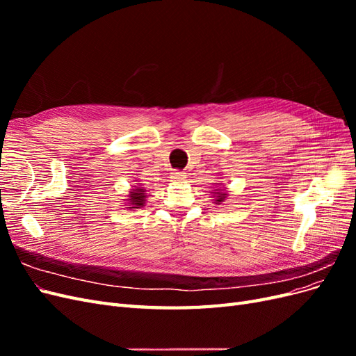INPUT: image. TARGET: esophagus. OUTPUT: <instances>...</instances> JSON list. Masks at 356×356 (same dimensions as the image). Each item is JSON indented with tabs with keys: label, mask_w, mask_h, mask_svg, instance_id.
<instances>
[{
	"label": "esophagus",
	"mask_w": 356,
	"mask_h": 356,
	"mask_svg": "<svg viewBox=\"0 0 356 356\" xmlns=\"http://www.w3.org/2000/svg\"><path fill=\"white\" fill-rule=\"evenodd\" d=\"M170 178H172V181H174V182H182V181H184V178H186V174H182V172H179V170H174L170 174Z\"/></svg>",
	"instance_id": "1"
}]
</instances>
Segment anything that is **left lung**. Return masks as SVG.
Instances as JSON below:
<instances>
[{
  "label": "left lung",
  "mask_w": 356,
  "mask_h": 356,
  "mask_svg": "<svg viewBox=\"0 0 356 356\" xmlns=\"http://www.w3.org/2000/svg\"><path fill=\"white\" fill-rule=\"evenodd\" d=\"M227 196H229L227 191H224V190H221V188H220V190H215V191H213V196H212L213 200H215L213 203H215V204H220L221 202H224L225 199H227Z\"/></svg>",
  "instance_id": "1"
}]
</instances>
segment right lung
<instances>
[{"label": "right lung", "mask_w": 356, "mask_h": 356, "mask_svg": "<svg viewBox=\"0 0 356 356\" xmlns=\"http://www.w3.org/2000/svg\"><path fill=\"white\" fill-rule=\"evenodd\" d=\"M129 199H126V204L129 209H141L145 207V202H147V193L145 188L143 187H135L131 191H129L127 195Z\"/></svg>", "instance_id": "right-lung-1"}]
</instances>
